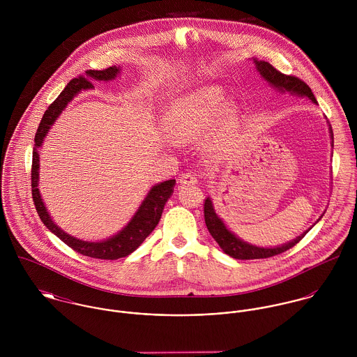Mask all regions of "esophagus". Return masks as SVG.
I'll return each mask as SVG.
<instances>
[{
	"label": "esophagus",
	"instance_id": "1",
	"mask_svg": "<svg viewBox=\"0 0 357 357\" xmlns=\"http://www.w3.org/2000/svg\"><path fill=\"white\" fill-rule=\"evenodd\" d=\"M199 180H198V174L197 173H184L181 177H180V184L181 185H190V184H197Z\"/></svg>",
	"mask_w": 357,
	"mask_h": 357
}]
</instances>
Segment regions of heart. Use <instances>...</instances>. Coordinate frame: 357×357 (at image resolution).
<instances>
[{
    "label": "heart",
    "mask_w": 357,
    "mask_h": 357,
    "mask_svg": "<svg viewBox=\"0 0 357 357\" xmlns=\"http://www.w3.org/2000/svg\"><path fill=\"white\" fill-rule=\"evenodd\" d=\"M227 102L218 86H206L177 98L166 109L162 125L166 136L176 144H185L201 137L221 115L222 123L235 118V107Z\"/></svg>",
    "instance_id": "1"
}]
</instances>
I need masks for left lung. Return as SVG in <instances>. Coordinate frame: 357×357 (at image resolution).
Returning <instances> with one entry per match:
<instances>
[{
  "instance_id": "obj_1",
  "label": "left lung",
  "mask_w": 357,
  "mask_h": 357,
  "mask_svg": "<svg viewBox=\"0 0 357 357\" xmlns=\"http://www.w3.org/2000/svg\"><path fill=\"white\" fill-rule=\"evenodd\" d=\"M253 63H255V70L258 71V74L273 89L279 91L280 93L287 92V93L296 95L298 98H307L310 102L317 104L310 88L300 78L291 77V75H284L280 71H278L276 68H273L268 61H264V60L253 59ZM328 129H330V137H331V147H334V136H333V129L330 125H328ZM323 214L319 217V220H321ZM319 220L316 222H319ZM204 222H206V227H207L210 235L218 243L221 250L225 255H228L232 258H236V259H255V258H268V257L280 255V253L291 249L293 246H296L305 236L307 231H310L312 227L316 224L314 222L310 228L306 229L305 232H303L300 236H297L291 242H287L282 246H275V248H261V246H255V245L245 242L243 239L236 236L232 231H229L228 227L225 225V222L215 213L211 198H207L204 201Z\"/></svg>"
}]
</instances>
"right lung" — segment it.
<instances>
[{
    "instance_id": "right-lung-1",
    "label": "right lung",
    "mask_w": 357,
    "mask_h": 357,
    "mask_svg": "<svg viewBox=\"0 0 357 357\" xmlns=\"http://www.w3.org/2000/svg\"><path fill=\"white\" fill-rule=\"evenodd\" d=\"M121 67L112 66L105 70H89L85 73V77L81 75L78 78L71 79L64 91L59 95V98L52 102L45 111L40 126L36 133L34 139V149H33V167H31V187H33V201L36 204L37 213L41 218V221L45 224V227L54 234L60 241H63L68 248L75 250L77 253L82 255H88L92 258H100V259H118L122 257L133 253L151 234L153 228L158 225L163 207L169 198L173 195V190L176 185V180H167L159 184H155L143 199V202L133 214V217L128 221V224L118 231L115 235L98 242H89L82 241L75 236H71L70 234L64 232L54 221L52 220L50 211L47 210L45 204L43 201V197L38 190L40 183V150L43 147V143L45 137L48 136L53 123L57 121L60 114L64 111L67 104L71 102L79 92L92 89L93 85L91 79L95 81H112L119 75Z\"/></svg>"
}]
</instances>
